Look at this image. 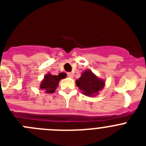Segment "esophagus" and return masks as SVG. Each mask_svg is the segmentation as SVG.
Wrapping results in <instances>:
<instances>
[{
	"label": "esophagus",
	"instance_id": "obj_1",
	"mask_svg": "<svg viewBox=\"0 0 146 146\" xmlns=\"http://www.w3.org/2000/svg\"><path fill=\"white\" fill-rule=\"evenodd\" d=\"M67 75H68V77H71V78H73V77H74V74L72 73V72H67Z\"/></svg>",
	"mask_w": 146,
	"mask_h": 146
}]
</instances>
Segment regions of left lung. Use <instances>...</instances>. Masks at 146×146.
<instances>
[{
	"mask_svg": "<svg viewBox=\"0 0 146 146\" xmlns=\"http://www.w3.org/2000/svg\"><path fill=\"white\" fill-rule=\"evenodd\" d=\"M76 85L82 94L86 96H95L104 86V81L99 79L91 70L85 71L79 80H76Z\"/></svg>",
	"mask_w": 146,
	"mask_h": 146,
	"instance_id": "obj_1",
	"label": "left lung"
}]
</instances>
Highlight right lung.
I'll use <instances>...</instances> for the list:
<instances>
[{
  "label": "right lung",
  "mask_w": 146,
  "mask_h": 146,
  "mask_svg": "<svg viewBox=\"0 0 146 146\" xmlns=\"http://www.w3.org/2000/svg\"><path fill=\"white\" fill-rule=\"evenodd\" d=\"M65 73H60L58 75H52L50 74H47L44 76L43 81L41 83L40 88L44 89L46 93L52 94L55 91L56 88L58 87L60 80L65 78Z\"/></svg>",
  "instance_id": "add662e5"
}]
</instances>
